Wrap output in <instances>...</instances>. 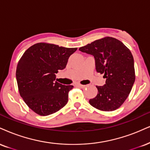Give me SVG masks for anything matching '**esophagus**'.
<instances>
[{"instance_id": "obj_1", "label": "esophagus", "mask_w": 150, "mask_h": 150, "mask_svg": "<svg viewBox=\"0 0 150 150\" xmlns=\"http://www.w3.org/2000/svg\"><path fill=\"white\" fill-rule=\"evenodd\" d=\"M77 86H78V87H80V88H84L86 87V85H83V84H81L80 83H77L76 84Z\"/></svg>"}]
</instances>
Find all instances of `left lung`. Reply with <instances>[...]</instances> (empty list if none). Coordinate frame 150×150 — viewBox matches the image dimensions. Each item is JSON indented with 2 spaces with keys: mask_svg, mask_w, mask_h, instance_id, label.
Instances as JSON below:
<instances>
[{
  "mask_svg": "<svg viewBox=\"0 0 150 150\" xmlns=\"http://www.w3.org/2000/svg\"><path fill=\"white\" fill-rule=\"evenodd\" d=\"M79 50L94 57L96 72L106 78L104 86H96L98 93L90 99V105L101 111L118 109L128 98L136 80L130 50L119 40L105 37Z\"/></svg>",
  "mask_w": 150,
  "mask_h": 150,
  "instance_id": "left-lung-1",
  "label": "left lung"
}]
</instances>
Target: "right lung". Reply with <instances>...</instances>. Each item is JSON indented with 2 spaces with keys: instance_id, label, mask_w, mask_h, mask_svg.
Wrapping results in <instances>:
<instances>
[{
  "instance_id": "right-lung-1",
  "label": "right lung",
  "mask_w": 150,
  "mask_h": 150,
  "mask_svg": "<svg viewBox=\"0 0 150 150\" xmlns=\"http://www.w3.org/2000/svg\"><path fill=\"white\" fill-rule=\"evenodd\" d=\"M77 50L39 42L30 47L19 59L16 70L19 94L36 114L52 115L68 103L73 86L54 80L56 74L66 68L68 58Z\"/></svg>"
}]
</instances>
